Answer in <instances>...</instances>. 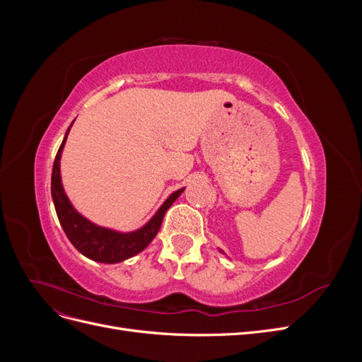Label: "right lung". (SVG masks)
Here are the masks:
<instances>
[{
  "label": "right lung",
  "instance_id": "obj_1",
  "mask_svg": "<svg viewBox=\"0 0 362 362\" xmlns=\"http://www.w3.org/2000/svg\"><path fill=\"white\" fill-rule=\"evenodd\" d=\"M71 127L68 128L62 145L57 151V156H56V160H54V166H52V177H51L52 201H54V206H56V213L64 234H66L69 242L75 246L76 250L81 252L84 257L98 262L115 264V262H120L137 255L139 252L144 250L152 240H154L161 226L164 214H166V211L169 210V206L177 201V198L184 192V189H180L175 193H172L166 199V202L158 208L156 216L152 217L145 226L137 229V231L117 233V231H113V229L103 228L92 223L72 206L62 185L60 158H62V151L64 144H66Z\"/></svg>",
  "mask_w": 362,
  "mask_h": 362
}]
</instances>
